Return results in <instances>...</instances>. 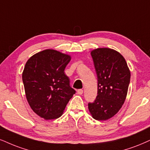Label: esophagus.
<instances>
[{
    "mask_svg": "<svg viewBox=\"0 0 150 150\" xmlns=\"http://www.w3.org/2000/svg\"><path fill=\"white\" fill-rule=\"evenodd\" d=\"M77 93H78L79 95H82V94L83 93V90H81V89H79L77 90Z\"/></svg>",
    "mask_w": 150,
    "mask_h": 150,
    "instance_id": "obj_1",
    "label": "esophagus"
}]
</instances>
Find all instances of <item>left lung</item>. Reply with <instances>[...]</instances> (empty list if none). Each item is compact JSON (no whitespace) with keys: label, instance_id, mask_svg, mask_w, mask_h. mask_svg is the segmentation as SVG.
Here are the masks:
<instances>
[{"label":"left lung","instance_id":"8db88e82","mask_svg":"<svg viewBox=\"0 0 150 150\" xmlns=\"http://www.w3.org/2000/svg\"><path fill=\"white\" fill-rule=\"evenodd\" d=\"M97 76V96L88 103L92 117L107 120L120 110L126 99L131 72L125 59L119 52L109 48L91 51Z\"/></svg>","mask_w":150,"mask_h":150}]
</instances>
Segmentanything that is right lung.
<instances>
[{"label":"right lung","instance_id":"1","mask_svg":"<svg viewBox=\"0 0 150 150\" xmlns=\"http://www.w3.org/2000/svg\"><path fill=\"white\" fill-rule=\"evenodd\" d=\"M70 60L69 55L46 49L31 56L24 67L22 80L27 101L44 120L60 117L75 94L64 74Z\"/></svg>","mask_w":150,"mask_h":150}]
</instances>
